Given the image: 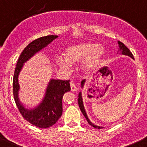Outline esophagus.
I'll return each instance as SVG.
<instances>
[{"label":"esophagus","mask_w":147,"mask_h":147,"mask_svg":"<svg viewBox=\"0 0 147 147\" xmlns=\"http://www.w3.org/2000/svg\"><path fill=\"white\" fill-rule=\"evenodd\" d=\"M71 91H76L78 90V88L76 87V86L74 82L71 83Z\"/></svg>","instance_id":"obj_1"}]
</instances>
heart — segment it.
<instances>
[{
  "label": "heart",
  "instance_id": "heart-1",
  "mask_svg": "<svg viewBox=\"0 0 147 147\" xmlns=\"http://www.w3.org/2000/svg\"><path fill=\"white\" fill-rule=\"evenodd\" d=\"M104 54V49L91 42H83L72 45L66 48L64 51V59L57 57V64L62 69H69V63H76L86 59L85 67L88 69H93L100 61Z\"/></svg>",
  "mask_w": 147,
  "mask_h": 147
}]
</instances>
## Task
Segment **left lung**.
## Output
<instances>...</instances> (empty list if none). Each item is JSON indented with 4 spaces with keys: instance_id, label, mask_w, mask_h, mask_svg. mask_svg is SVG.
Masks as SVG:
<instances>
[{
    "instance_id": "left-lung-1",
    "label": "left lung",
    "mask_w": 147,
    "mask_h": 147,
    "mask_svg": "<svg viewBox=\"0 0 147 147\" xmlns=\"http://www.w3.org/2000/svg\"><path fill=\"white\" fill-rule=\"evenodd\" d=\"M118 44H119V49H120L121 51H122V54H124V55H127V56H129V57H131L132 59H134V56H133L132 53L130 51L129 49H128V48L127 47L125 46V45H124L123 43H122V42H119V41H118ZM84 82H85V80H83V81H81V84H82V86H84ZM78 105H79V107H80V110H81V111L82 112V113H83V115H84V117H86V120H87L88 123L90 125H91L92 127H93L97 128V129H102V127L96 126V125H95L94 124H93L91 122H90V120H89L88 117L87 115H86V111H85L84 104H83V101H82V97H81V93L78 94Z\"/></svg>"
}]
</instances>
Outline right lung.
Wrapping results in <instances>:
<instances>
[{
    "mask_svg": "<svg viewBox=\"0 0 147 147\" xmlns=\"http://www.w3.org/2000/svg\"><path fill=\"white\" fill-rule=\"evenodd\" d=\"M58 36L48 35L34 40L23 49L18 58L13 80V91L15 102L24 119L40 128H49L58 121L62 115V98L66 92L70 91L69 80L51 79L48 85L46 95L42 103L34 110H27L19 102L18 91L19 85L18 76L23 63L36 52L43 49Z\"/></svg>",
    "mask_w": 147,
    "mask_h": 147,
    "instance_id": "obj_1",
    "label": "right lung"
}]
</instances>
